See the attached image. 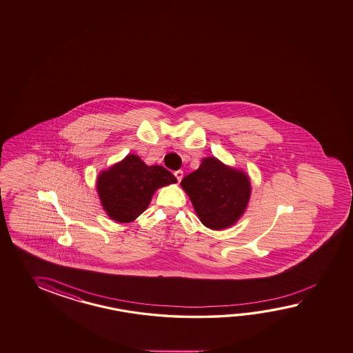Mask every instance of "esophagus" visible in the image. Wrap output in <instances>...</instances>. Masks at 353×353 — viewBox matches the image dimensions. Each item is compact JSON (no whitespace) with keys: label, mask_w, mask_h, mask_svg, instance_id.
Masks as SVG:
<instances>
[{"label":"esophagus","mask_w":353,"mask_h":353,"mask_svg":"<svg viewBox=\"0 0 353 353\" xmlns=\"http://www.w3.org/2000/svg\"><path fill=\"white\" fill-rule=\"evenodd\" d=\"M174 175H175V178L178 179V181H181V179H183V176H184V173H183V170H176L175 173H174Z\"/></svg>","instance_id":"34e87169"}]
</instances>
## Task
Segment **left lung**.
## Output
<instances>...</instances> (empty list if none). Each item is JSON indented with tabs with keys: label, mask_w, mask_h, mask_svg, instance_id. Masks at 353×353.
Listing matches in <instances>:
<instances>
[{
	"label": "left lung",
	"mask_w": 353,
	"mask_h": 353,
	"mask_svg": "<svg viewBox=\"0 0 353 353\" xmlns=\"http://www.w3.org/2000/svg\"><path fill=\"white\" fill-rule=\"evenodd\" d=\"M180 185L201 223L214 230L233 225L250 198L248 175L212 157L201 160L198 170L188 174Z\"/></svg>",
	"instance_id": "8db88e82"
}]
</instances>
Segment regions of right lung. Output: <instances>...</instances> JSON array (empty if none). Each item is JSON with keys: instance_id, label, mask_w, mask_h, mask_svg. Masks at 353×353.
Listing matches in <instances>:
<instances>
[{"instance_id": "right-lung-1", "label": "right lung", "mask_w": 353, "mask_h": 353, "mask_svg": "<svg viewBox=\"0 0 353 353\" xmlns=\"http://www.w3.org/2000/svg\"><path fill=\"white\" fill-rule=\"evenodd\" d=\"M173 183L176 178L164 166H148L138 155L130 154L100 173L97 189L111 219L130 223L145 210L157 189Z\"/></svg>"}]
</instances>
